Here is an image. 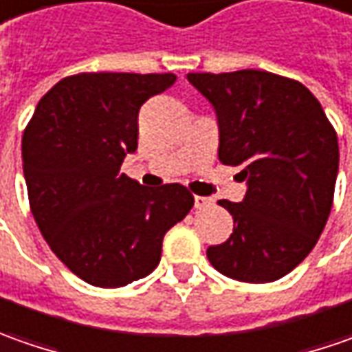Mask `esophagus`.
<instances>
[{"label": "esophagus", "mask_w": 352, "mask_h": 352, "mask_svg": "<svg viewBox=\"0 0 352 352\" xmlns=\"http://www.w3.org/2000/svg\"><path fill=\"white\" fill-rule=\"evenodd\" d=\"M214 204L212 199H208V197H195V208L197 210H206V208H210Z\"/></svg>", "instance_id": "obj_1"}]
</instances>
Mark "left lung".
Listing matches in <instances>:
<instances>
[{"label": "left lung", "instance_id": "8db88e82", "mask_svg": "<svg viewBox=\"0 0 352 352\" xmlns=\"http://www.w3.org/2000/svg\"><path fill=\"white\" fill-rule=\"evenodd\" d=\"M218 118V160L241 171V202L220 200L234 234L206 249L216 271L273 283L318 243L333 204L339 144L320 101L300 81L261 69L188 74Z\"/></svg>", "mask_w": 352, "mask_h": 352}]
</instances>
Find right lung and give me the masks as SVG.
<instances>
[{"label":"right lung","mask_w":352,"mask_h":352,"mask_svg":"<svg viewBox=\"0 0 352 352\" xmlns=\"http://www.w3.org/2000/svg\"><path fill=\"white\" fill-rule=\"evenodd\" d=\"M173 74H78L36 104L23 134V173L38 230L81 280L126 286L152 273L169 228L195 199L179 183L146 188L120 165L138 148L140 107Z\"/></svg>","instance_id":"add662e5"}]
</instances>
